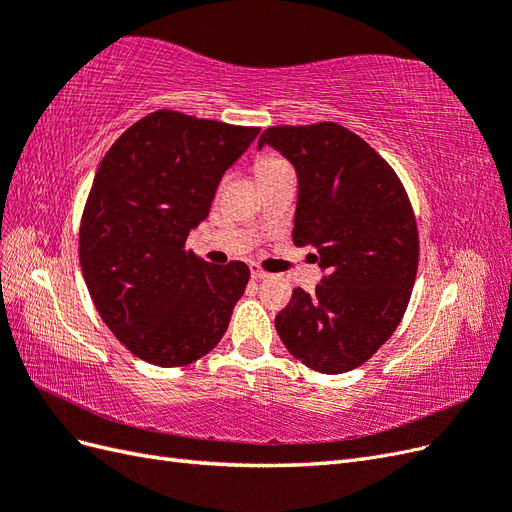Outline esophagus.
<instances>
[{"label":"esophagus","mask_w":512,"mask_h":512,"mask_svg":"<svg viewBox=\"0 0 512 512\" xmlns=\"http://www.w3.org/2000/svg\"><path fill=\"white\" fill-rule=\"evenodd\" d=\"M250 271H252V280H256V282H260V280H267L269 277V273L267 271H262L260 267H256V265H252L250 267Z\"/></svg>","instance_id":"1"}]
</instances>
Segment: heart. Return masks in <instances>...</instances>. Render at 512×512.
I'll use <instances>...</instances> for the list:
<instances>
[{
    "label": "heart",
    "instance_id": "obj_1",
    "mask_svg": "<svg viewBox=\"0 0 512 512\" xmlns=\"http://www.w3.org/2000/svg\"><path fill=\"white\" fill-rule=\"evenodd\" d=\"M284 162L277 160V158H262L258 164H256V175H265L269 173V170H275L277 166H282Z\"/></svg>",
    "mask_w": 512,
    "mask_h": 512
}]
</instances>
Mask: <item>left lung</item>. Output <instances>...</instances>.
Returning <instances> with one entry per match:
<instances>
[{
  "label": "left lung",
  "mask_w": 512,
  "mask_h": 512,
  "mask_svg": "<svg viewBox=\"0 0 512 512\" xmlns=\"http://www.w3.org/2000/svg\"><path fill=\"white\" fill-rule=\"evenodd\" d=\"M280 151L299 183L292 241L312 245L322 280L275 316L288 352L320 374L363 365L404 318L418 232L404 185L361 136L333 121L277 126L258 149Z\"/></svg>",
  "instance_id": "left-lung-1"
}]
</instances>
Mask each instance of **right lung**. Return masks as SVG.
Segmentation results:
<instances>
[{
    "label": "right lung",
    "mask_w": 512,
    "mask_h": 512,
    "mask_svg": "<svg viewBox=\"0 0 512 512\" xmlns=\"http://www.w3.org/2000/svg\"><path fill=\"white\" fill-rule=\"evenodd\" d=\"M258 132L158 111L100 162L81 222V269L106 327L138 359L181 367L224 337L250 269L209 265L185 252V239Z\"/></svg>",
    "instance_id": "add662e5"
}]
</instances>
